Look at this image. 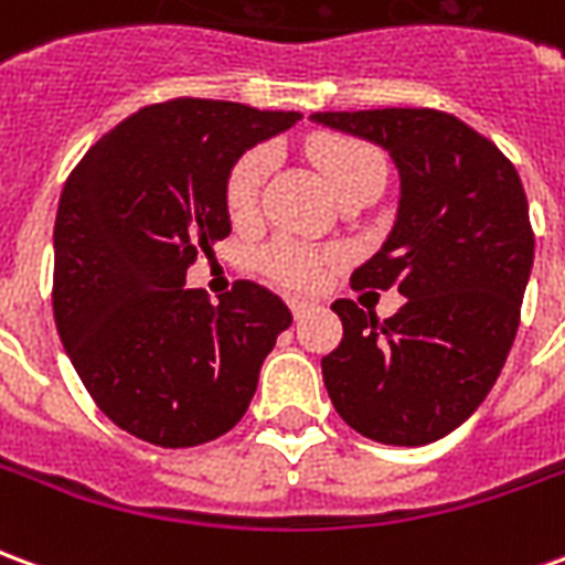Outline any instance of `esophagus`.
I'll return each mask as SVG.
<instances>
[{"label": "esophagus", "mask_w": 565, "mask_h": 565, "mask_svg": "<svg viewBox=\"0 0 565 565\" xmlns=\"http://www.w3.org/2000/svg\"><path fill=\"white\" fill-rule=\"evenodd\" d=\"M287 306H290V311H294V318H306L308 311H315V302H308V299H299V296H290L287 299Z\"/></svg>", "instance_id": "1"}]
</instances>
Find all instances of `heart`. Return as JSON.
<instances>
[{"label": "heart", "instance_id": "1", "mask_svg": "<svg viewBox=\"0 0 565 565\" xmlns=\"http://www.w3.org/2000/svg\"><path fill=\"white\" fill-rule=\"evenodd\" d=\"M308 157L315 160L320 174L327 178L335 196H342L354 186L366 181H384V157L379 150L360 139L348 136H318L308 145ZM271 172V150L254 148L247 150L242 160L235 162L233 172L226 178V205L235 221L254 217L259 205V193ZM332 257H323L318 250L296 242H275L263 254V269L271 278L290 287H315L323 278V269Z\"/></svg>", "mask_w": 565, "mask_h": 565}]
</instances>
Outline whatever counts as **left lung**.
Listing matches in <instances>:
<instances>
[{"label": "left lung", "instance_id": "obj_1", "mask_svg": "<svg viewBox=\"0 0 565 565\" xmlns=\"http://www.w3.org/2000/svg\"><path fill=\"white\" fill-rule=\"evenodd\" d=\"M315 124L391 153L399 209L354 287L391 290L405 306L379 323L335 299L342 344L320 360L335 412L360 436L417 448L472 415L505 366L533 269V226L509 157L433 108L318 111Z\"/></svg>", "mask_w": 565, "mask_h": 565}]
</instances>
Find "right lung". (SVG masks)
Instances as JSON below:
<instances>
[{
	"label": "right lung",
	"mask_w": 565,
	"mask_h": 565,
	"mask_svg": "<svg viewBox=\"0 0 565 565\" xmlns=\"http://www.w3.org/2000/svg\"><path fill=\"white\" fill-rule=\"evenodd\" d=\"M302 115L242 103L148 105L68 174L54 226V320L96 405L129 436L193 448L230 433L290 308L254 281L221 306L184 287L230 235L226 178Z\"/></svg>",
	"instance_id": "add662e5"
}]
</instances>
